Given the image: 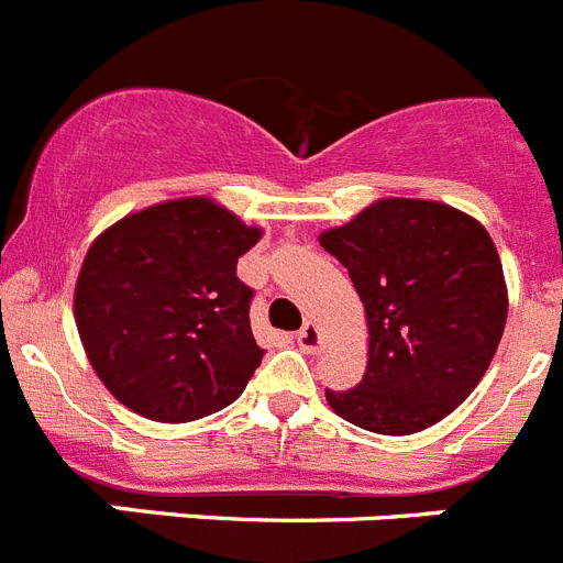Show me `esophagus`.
<instances>
[{"label":"esophagus","mask_w":563,"mask_h":563,"mask_svg":"<svg viewBox=\"0 0 563 563\" xmlns=\"http://www.w3.org/2000/svg\"><path fill=\"white\" fill-rule=\"evenodd\" d=\"M296 343H298V350L318 352L321 350V332H318V327L312 324V321H307V324L296 332Z\"/></svg>","instance_id":"1"}]
</instances>
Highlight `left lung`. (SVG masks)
Listing matches in <instances>:
<instances>
[{
  "instance_id": "left-lung-1",
  "label": "left lung",
  "mask_w": 563,
  "mask_h": 563,
  "mask_svg": "<svg viewBox=\"0 0 563 563\" xmlns=\"http://www.w3.org/2000/svg\"><path fill=\"white\" fill-rule=\"evenodd\" d=\"M318 242L350 271L369 327L363 380L327 389L330 409L386 437L449 417L505 332L507 285L490 233L445 202L386 197Z\"/></svg>"
}]
</instances>
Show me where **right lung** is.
<instances>
[{"label":"right lung","mask_w":563,"mask_h":563,"mask_svg":"<svg viewBox=\"0 0 563 563\" xmlns=\"http://www.w3.org/2000/svg\"><path fill=\"white\" fill-rule=\"evenodd\" d=\"M262 228L208 197L134 211L89 245L76 282L84 352L112 397L154 422L225 409L262 363L236 258Z\"/></svg>","instance_id":"1"}]
</instances>
